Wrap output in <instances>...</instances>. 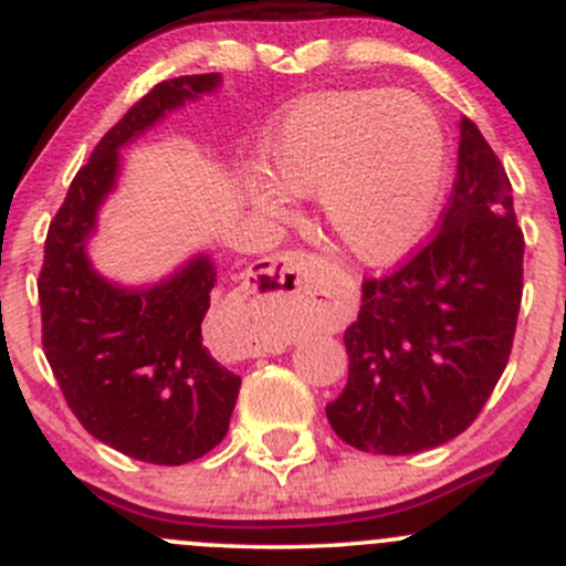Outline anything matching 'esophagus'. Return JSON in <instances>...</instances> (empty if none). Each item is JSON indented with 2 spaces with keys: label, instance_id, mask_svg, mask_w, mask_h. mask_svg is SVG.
Segmentation results:
<instances>
[{
  "label": "esophagus",
  "instance_id": "esophagus-1",
  "mask_svg": "<svg viewBox=\"0 0 566 566\" xmlns=\"http://www.w3.org/2000/svg\"><path fill=\"white\" fill-rule=\"evenodd\" d=\"M322 269V261L303 255V252H284V255L269 258L261 269L252 274L258 287V297L282 305H314V276ZM264 292L261 293L260 290ZM276 343L255 337L250 346V356L274 354Z\"/></svg>",
  "mask_w": 566,
  "mask_h": 566
}]
</instances>
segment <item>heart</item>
Masks as SVG:
<instances>
[{"label": "heart", "instance_id": "heart-1", "mask_svg": "<svg viewBox=\"0 0 566 566\" xmlns=\"http://www.w3.org/2000/svg\"><path fill=\"white\" fill-rule=\"evenodd\" d=\"M261 178L244 186L265 218L319 199L333 242L365 265L407 258L431 231L444 191V133L412 93L329 90L297 101L261 143Z\"/></svg>", "mask_w": 566, "mask_h": 566}]
</instances>
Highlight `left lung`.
I'll return each instance as SVG.
<instances>
[{
  "label": "left lung",
  "instance_id": "obj_1",
  "mask_svg": "<svg viewBox=\"0 0 566 566\" xmlns=\"http://www.w3.org/2000/svg\"><path fill=\"white\" fill-rule=\"evenodd\" d=\"M458 127V178L439 233L396 274L361 284L359 316L343 335L348 382L327 420L361 452L447 444L509 365L524 237L495 151L471 119Z\"/></svg>",
  "mask_w": 566,
  "mask_h": 566
}]
</instances>
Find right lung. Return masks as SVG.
I'll return each instance as SVG.
<instances>
[{"mask_svg": "<svg viewBox=\"0 0 566 566\" xmlns=\"http://www.w3.org/2000/svg\"><path fill=\"white\" fill-rule=\"evenodd\" d=\"M220 74L157 84L103 135L50 223L39 274L42 346L71 412L103 444L157 465H184L223 441L242 378L205 346L216 263L197 252L151 284H119L87 255L116 191L119 151L167 114L212 95Z\"/></svg>", "mask_w": 566, "mask_h": 566, "instance_id": "right-lung-1", "label": "right lung"}]
</instances>
